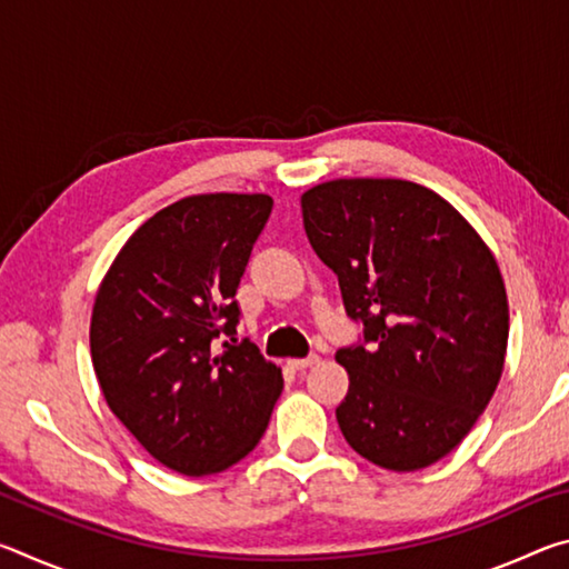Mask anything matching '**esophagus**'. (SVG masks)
I'll return each mask as SVG.
<instances>
[{"label": "esophagus", "mask_w": 569, "mask_h": 569, "mask_svg": "<svg viewBox=\"0 0 569 569\" xmlns=\"http://www.w3.org/2000/svg\"><path fill=\"white\" fill-rule=\"evenodd\" d=\"M313 363H319V356H316V353L306 356V359H288V366H291V369H296V371H303V369H308V366H313Z\"/></svg>", "instance_id": "34e87169"}]
</instances>
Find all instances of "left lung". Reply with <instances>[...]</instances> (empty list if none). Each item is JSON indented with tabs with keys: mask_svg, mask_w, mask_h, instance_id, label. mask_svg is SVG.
<instances>
[{
	"mask_svg": "<svg viewBox=\"0 0 569 569\" xmlns=\"http://www.w3.org/2000/svg\"><path fill=\"white\" fill-rule=\"evenodd\" d=\"M316 256L339 276L363 341L336 351V419L377 467L417 471L475 427L505 369L509 306L492 250L435 190L339 178L301 196Z\"/></svg>",
	"mask_w": 569,
	"mask_h": 569,
	"instance_id": "left-lung-1",
	"label": "left lung"
}]
</instances>
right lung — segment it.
<instances>
[{"mask_svg":"<svg viewBox=\"0 0 569 569\" xmlns=\"http://www.w3.org/2000/svg\"><path fill=\"white\" fill-rule=\"evenodd\" d=\"M273 198L188 196L146 220L104 273L90 351L110 411L186 477L233 467L261 441L283 377L238 341L236 291ZM230 335L224 351L214 339Z\"/></svg>","mask_w":569,"mask_h":569,"instance_id":"obj_1","label":"right lung"}]
</instances>
